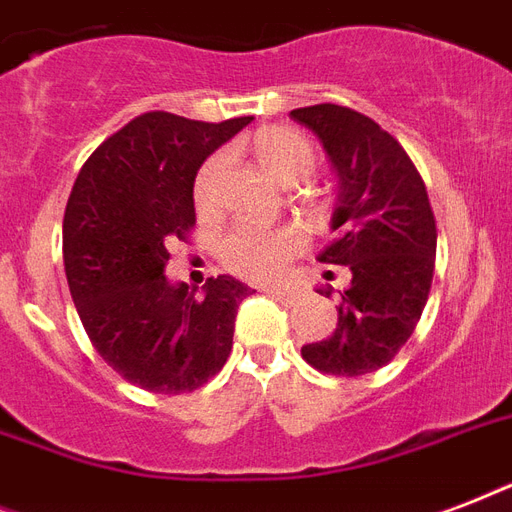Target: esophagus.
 I'll list each match as a JSON object with an SVG mask.
<instances>
[{
    "label": "esophagus",
    "instance_id": "obj_1",
    "mask_svg": "<svg viewBox=\"0 0 512 512\" xmlns=\"http://www.w3.org/2000/svg\"><path fill=\"white\" fill-rule=\"evenodd\" d=\"M268 295L276 297L279 303L284 305H297L300 303V292H295V289H279V287H271V289H265Z\"/></svg>",
    "mask_w": 512,
    "mask_h": 512
}]
</instances>
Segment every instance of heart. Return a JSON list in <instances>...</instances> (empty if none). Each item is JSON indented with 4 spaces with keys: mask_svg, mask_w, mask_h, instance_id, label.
<instances>
[{
    "mask_svg": "<svg viewBox=\"0 0 512 512\" xmlns=\"http://www.w3.org/2000/svg\"><path fill=\"white\" fill-rule=\"evenodd\" d=\"M252 151L257 162L263 164L265 172L276 177L281 185H295L311 175L319 162V151L305 132L292 127H265L255 132ZM225 170V154L209 156L201 164L196 183H193V199L196 207L209 209L215 201L217 180ZM305 247V236L295 225H281V228H236L223 241L220 260L231 273L241 279L252 281H273L287 271L289 263L295 260Z\"/></svg>",
    "mask_w": 512,
    "mask_h": 512,
    "instance_id": "heart-1",
    "label": "heart"
}]
</instances>
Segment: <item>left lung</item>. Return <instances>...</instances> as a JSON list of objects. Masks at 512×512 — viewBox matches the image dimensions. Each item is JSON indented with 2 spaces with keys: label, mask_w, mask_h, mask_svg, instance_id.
Instances as JSON below:
<instances>
[{
  "label": "left lung",
  "mask_w": 512,
  "mask_h": 512,
  "mask_svg": "<svg viewBox=\"0 0 512 512\" xmlns=\"http://www.w3.org/2000/svg\"><path fill=\"white\" fill-rule=\"evenodd\" d=\"M289 116L319 135L340 175L332 217L340 233L319 260L350 273L335 332L303 345V358L324 374L361 377L404 348L425 311L436 268V217L404 146L374 119L335 103L295 108Z\"/></svg>",
  "instance_id": "left-lung-1"
}]
</instances>
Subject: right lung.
Segmentation results:
<instances>
[{
	"instance_id": "right-lung-1",
	"label": "right lung",
	"mask_w": 512,
	"mask_h": 512,
	"mask_svg": "<svg viewBox=\"0 0 512 512\" xmlns=\"http://www.w3.org/2000/svg\"><path fill=\"white\" fill-rule=\"evenodd\" d=\"M252 116L193 122L148 111L100 143L76 175L63 215L71 297L100 358L132 385L164 396L201 388L231 356L247 284L207 279L204 297L170 284L167 244L188 241L193 180Z\"/></svg>"
}]
</instances>
